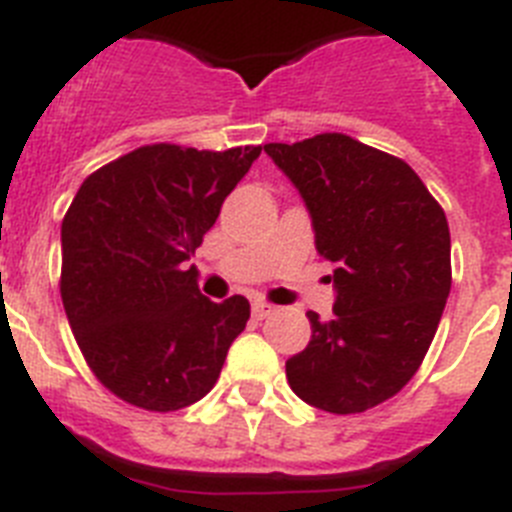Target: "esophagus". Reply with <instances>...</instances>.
I'll return each instance as SVG.
<instances>
[{"label":"esophagus","instance_id":"34e87169","mask_svg":"<svg viewBox=\"0 0 512 512\" xmlns=\"http://www.w3.org/2000/svg\"><path fill=\"white\" fill-rule=\"evenodd\" d=\"M273 311H275V306L273 304H265V301H255V304H252V317H257V319L270 317Z\"/></svg>","mask_w":512,"mask_h":512}]
</instances>
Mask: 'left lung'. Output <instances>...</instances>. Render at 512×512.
Here are the masks:
<instances>
[{
	"label": "left lung",
	"instance_id": "left-lung-1",
	"mask_svg": "<svg viewBox=\"0 0 512 512\" xmlns=\"http://www.w3.org/2000/svg\"><path fill=\"white\" fill-rule=\"evenodd\" d=\"M299 188L317 252L335 265V317L309 311L311 340L286 361L311 407L355 415L391 399L420 368L451 291L441 203L410 164L345 133L265 144Z\"/></svg>",
	"mask_w": 512,
	"mask_h": 512
}]
</instances>
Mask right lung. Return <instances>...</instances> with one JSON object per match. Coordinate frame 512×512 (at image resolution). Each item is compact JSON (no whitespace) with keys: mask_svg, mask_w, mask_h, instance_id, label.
I'll return each instance as SVG.
<instances>
[{"mask_svg":"<svg viewBox=\"0 0 512 512\" xmlns=\"http://www.w3.org/2000/svg\"><path fill=\"white\" fill-rule=\"evenodd\" d=\"M260 151L146 144L74 195L61 221V301L87 366L123 402L175 412L219 379L250 301L213 304L185 262Z\"/></svg>","mask_w":512,"mask_h":512,"instance_id":"add662e5","label":"right lung"}]
</instances>
